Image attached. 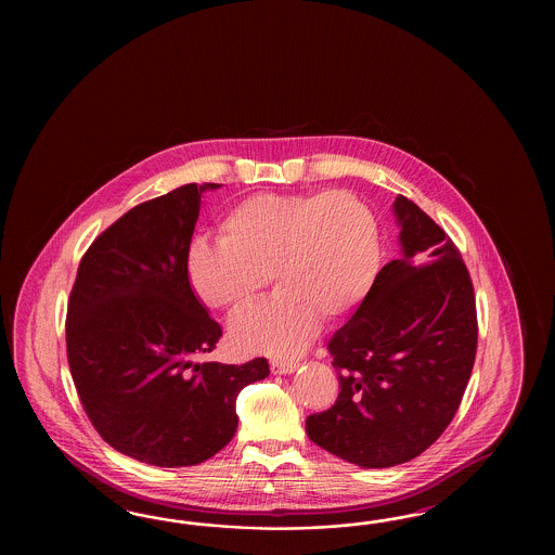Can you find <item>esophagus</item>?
Here are the masks:
<instances>
[{
  "mask_svg": "<svg viewBox=\"0 0 555 555\" xmlns=\"http://www.w3.org/2000/svg\"><path fill=\"white\" fill-rule=\"evenodd\" d=\"M297 369H299V360H279L276 358L270 362L272 374H293Z\"/></svg>",
  "mask_w": 555,
  "mask_h": 555,
  "instance_id": "esophagus-1",
  "label": "esophagus"
}]
</instances>
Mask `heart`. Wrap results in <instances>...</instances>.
<instances>
[{
	"instance_id": "heart-1",
	"label": "heart",
	"mask_w": 555,
	"mask_h": 555,
	"mask_svg": "<svg viewBox=\"0 0 555 555\" xmlns=\"http://www.w3.org/2000/svg\"><path fill=\"white\" fill-rule=\"evenodd\" d=\"M219 232L197 237L186 254L203 305L240 315L272 274L279 286L272 301L234 325L235 346L250 352H301L321 315L339 320L364 301L380 264L378 221L346 191L250 195L221 218Z\"/></svg>"
}]
</instances>
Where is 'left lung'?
Here are the masks:
<instances>
[{"instance_id":"left-lung-1","label":"left lung","mask_w":555,"mask_h":555,"mask_svg":"<svg viewBox=\"0 0 555 555\" xmlns=\"http://www.w3.org/2000/svg\"><path fill=\"white\" fill-rule=\"evenodd\" d=\"M401 256L376 274L327 344L339 395L305 429L330 454L390 468L423 454L462 403L476 358V301L454 242L399 195Z\"/></svg>"}]
</instances>
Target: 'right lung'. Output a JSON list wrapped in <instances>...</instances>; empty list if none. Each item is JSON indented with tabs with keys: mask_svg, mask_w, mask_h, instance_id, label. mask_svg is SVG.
Returning <instances> with one entry per match:
<instances>
[{
	"mask_svg": "<svg viewBox=\"0 0 555 555\" xmlns=\"http://www.w3.org/2000/svg\"><path fill=\"white\" fill-rule=\"evenodd\" d=\"M214 189L189 183L124 214L85 253L68 299V369L87 417L119 454L160 468L218 454L240 390L270 374L267 358L199 360L221 327L191 288L186 254Z\"/></svg>",
	"mask_w": 555,
	"mask_h": 555,
	"instance_id": "1",
	"label": "right lung"
}]
</instances>
